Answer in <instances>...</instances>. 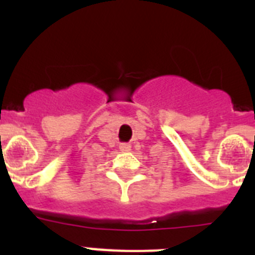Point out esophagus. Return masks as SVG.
<instances>
[{
	"label": "esophagus",
	"instance_id": "1",
	"mask_svg": "<svg viewBox=\"0 0 255 255\" xmlns=\"http://www.w3.org/2000/svg\"><path fill=\"white\" fill-rule=\"evenodd\" d=\"M130 147H131L130 144H126V143L120 144V150H123V152H128V150H130Z\"/></svg>",
	"mask_w": 255,
	"mask_h": 255
}]
</instances>
